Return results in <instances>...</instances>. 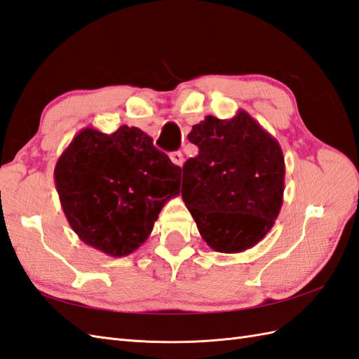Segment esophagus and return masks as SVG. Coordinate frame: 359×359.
<instances>
[{
    "label": "esophagus",
    "instance_id": "1",
    "mask_svg": "<svg viewBox=\"0 0 359 359\" xmlns=\"http://www.w3.org/2000/svg\"><path fill=\"white\" fill-rule=\"evenodd\" d=\"M170 158H171L172 163H174V165H177V167H182L183 162H185V159H183V154H182V151H174V153H171V154H170Z\"/></svg>",
    "mask_w": 359,
    "mask_h": 359
}]
</instances>
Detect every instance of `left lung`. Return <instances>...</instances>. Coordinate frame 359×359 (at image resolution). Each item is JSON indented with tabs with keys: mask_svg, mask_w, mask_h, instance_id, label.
Returning <instances> with one entry per match:
<instances>
[{
	"mask_svg": "<svg viewBox=\"0 0 359 359\" xmlns=\"http://www.w3.org/2000/svg\"><path fill=\"white\" fill-rule=\"evenodd\" d=\"M188 140L198 156L183 165L182 198L201 238L219 253L252 249L282 208L285 159L278 140L241 109L231 119L208 115Z\"/></svg>",
	"mask_w": 359,
	"mask_h": 359,
	"instance_id": "left-lung-1",
	"label": "left lung"
}]
</instances>
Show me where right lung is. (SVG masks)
Segmentation results:
<instances>
[{
	"mask_svg": "<svg viewBox=\"0 0 359 359\" xmlns=\"http://www.w3.org/2000/svg\"><path fill=\"white\" fill-rule=\"evenodd\" d=\"M180 172L141 128L107 135L85 127L57 159L54 183L80 240L123 258L147 241L163 205L180 194Z\"/></svg>",
	"mask_w": 359,
	"mask_h": 359,
	"instance_id": "1",
	"label": "right lung"
}]
</instances>
